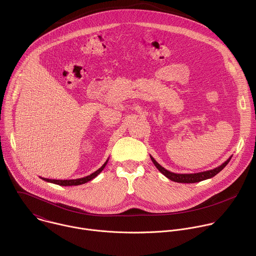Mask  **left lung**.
Listing matches in <instances>:
<instances>
[{
  "label": "left lung",
  "instance_id": "left-lung-1",
  "mask_svg": "<svg viewBox=\"0 0 256 256\" xmlns=\"http://www.w3.org/2000/svg\"><path fill=\"white\" fill-rule=\"evenodd\" d=\"M151 160L152 162L154 163V165L157 167V169L163 174L165 175L168 179L174 181V182H179V184H196V182H200V181H202V180H206V179H208V178H212L214 177V175H216L218 172L222 171L225 166L229 163V161L231 160L232 156L229 157L227 159V161H225L223 164H221L220 166H218L212 170H208V171H204V172H198V173H190V174H186V173H174V172H171V171H168L167 169H165L164 167H162L151 155Z\"/></svg>",
  "mask_w": 256,
  "mask_h": 256
}]
</instances>
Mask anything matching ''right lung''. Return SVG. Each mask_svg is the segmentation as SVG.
<instances>
[{"instance_id": "obj_1", "label": "right lung", "mask_w": 256, "mask_h": 256, "mask_svg": "<svg viewBox=\"0 0 256 256\" xmlns=\"http://www.w3.org/2000/svg\"><path fill=\"white\" fill-rule=\"evenodd\" d=\"M107 162H108V159L105 161V163L98 170H96L95 172H93L92 174H90L88 176H85V177H82V178H78V179H64V180H60V179H48V178H44V177H40V178L44 179V181L50 182V184H58V186H80V184H86V182H88V181L92 180L93 178H95L104 169V167L106 166Z\"/></svg>"}]
</instances>
